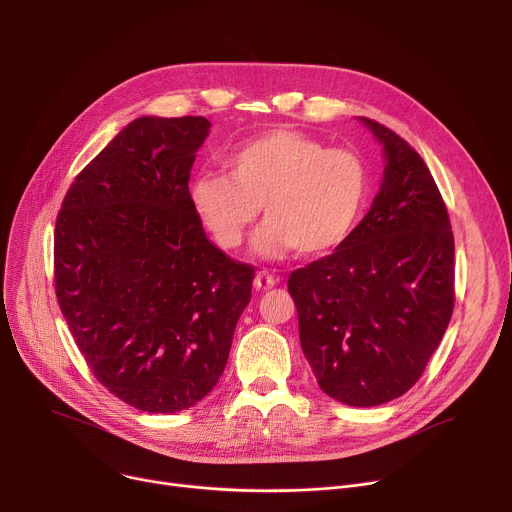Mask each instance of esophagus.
<instances>
[{"instance_id": "1", "label": "esophagus", "mask_w": 512, "mask_h": 512, "mask_svg": "<svg viewBox=\"0 0 512 512\" xmlns=\"http://www.w3.org/2000/svg\"><path fill=\"white\" fill-rule=\"evenodd\" d=\"M276 284H278V278L274 274H270V272H265V270L255 276V288L257 290H270Z\"/></svg>"}]
</instances>
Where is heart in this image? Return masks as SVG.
Here are the masks:
<instances>
[{
    "label": "heart",
    "instance_id": "obj_1",
    "mask_svg": "<svg viewBox=\"0 0 512 512\" xmlns=\"http://www.w3.org/2000/svg\"><path fill=\"white\" fill-rule=\"evenodd\" d=\"M224 172H201L188 199L201 224L226 251L238 249L263 207L255 238L261 255L290 249L321 257L338 249L361 220L369 199V166L361 153L326 147L290 128L265 130L240 141Z\"/></svg>",
    "mask_w": 512,
    "mask_h": 512
}]
</instances>
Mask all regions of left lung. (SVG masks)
<instances>
[{
	"label": "left lung",
	"instance_id": "8db88e82",
	"mask_svg": "<svg viewBox=\"0 0 512 512\" xmlns=\"http://www.w3.org/2000/svg\"><path fill=\"white\" fill-rule=\"evenodd\" d=\"M380 193L346 242L288 276L305 359L319 388L351 407L411 390L454 309V236L421 155L384 124Z\"/></svg>",
	"mask_w": 512,
	"mask_h": 512
}]
</instances>
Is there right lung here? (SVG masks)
<instances>
[{"label": "right lung", "mask_w": 512, "mask_h": 512, "mask_svg": "<svg viewBox=\"0 0 512 512\" xmlns=\"http://www.w3.org/2000/svg\"><path fill=\"white\" fill-rule=\"evenodd\" d=\"M209 120L137 118L70 184L53 280L99 384L145 413H178L224 373L255 267L207 238L188 178Z\"/></svg>", "instance_id": "obj_1"}]
</instances>
